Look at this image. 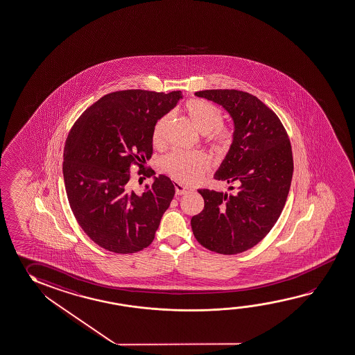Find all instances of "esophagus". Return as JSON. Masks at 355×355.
Segmentation results:
<instances>
[{
	"mask_svg": "<svg viewBox=\"0 0 355 355\" xmlns=\"http://www.w3.org/2000/svg\"><path fill=\"white\" fill-rule=\"evenodd\" d=\"M175 191H176V195H185L187 192L190 191L189 189H186L185 186L181 185V184H175Z\"/></svg>",
	"mask_w": 355,
	"mask_h": 355,
	"instance_id": "obj_1",
	"label": "esophagus"
}]
</instances>
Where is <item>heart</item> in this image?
I'll use <instances>...</instances> for the list:
<instances>
[{"mask_svg": "<svg viewBox=\"0 0 355 355\" xmlns=\"http://www.w3.org/2000/svg\"><path fill=\"white\" fill-rule=\"evenodd\" d=\"M186 116L192 125L201 135L214 154H223L231 146L232 133L220 127L222 112L211 102L191 100L186 102ZM170 114H164L157 121L153 130V141L155 146H163L165 133L169 127ZM209 159L202 153L174 152L164 159L163 168L175 180L185 185H193L209 170Z\"/></svg>", "mask_w": 355, "mask_h": 355, "instance_id": "1", "label": "heart"}]
</instances>
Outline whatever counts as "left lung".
Segmentation results:
<instances>
[{
    "label": "left lung",
    "mask_w": 355,
    "mask_h": 355,
    "mask_svg": "<svg viewBox=\"0 0 355 355\" xmlns=\"http://www.w3.org/2000/svg\"><path fill=\"white\" fill-rule=\"evenodd\" d=\"M197 97L230 113L233 141L214 174L232 192L198 190L202 212L191 218L201 245L216 253H242L257 245L282 214L293 180L290 139L282 121L258 97L238 90H205Z\"/></svg>",
    "instance_id": "left-lung-1"
}]
</instances>
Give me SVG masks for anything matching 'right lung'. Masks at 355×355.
<instances>
[{"label":"right lung","mask_w":355,"mask_h":355,"mask_svg":"<svg viewBox=\"0 0 355 355\" xmlns=\"http://www.w3.org/2000/svg\"><path fill=\"white\" fill-rule=\"evenodd\" d=\"M182 98L146 90L116 91L101 97L75 122L64 148L62 174L75 218L108 252H139L153 242L175 195L168 176L146 169L153 130ZM153 178L141 193L130 187V168Z\"/></svg>","instance_id":"add662e5"}]
</instances>
